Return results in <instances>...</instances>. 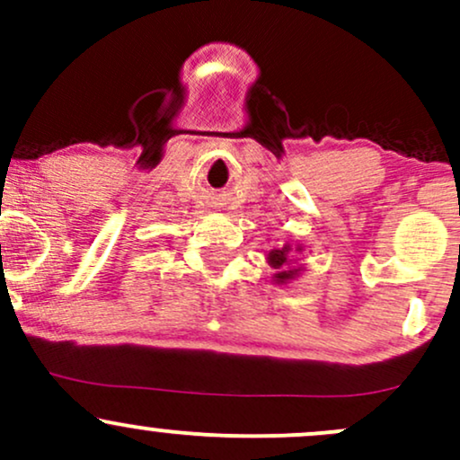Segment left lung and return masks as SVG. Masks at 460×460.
I'll list each match as a JSON object with an SVG mask.
<instances>
[{"label":"left lung","mask_w":460,"mask_h":460,"mask_svg":"<svg viewBox=\"0 0 460 460\" xmlns=\"http://www.w3.org/2000/svg\"><path fill=\"white\" fill-rule=\"evenodd\" d=\"M303 252H305L303 244H294V247H291V244L287 243V244H280V247H273L271 252L267 253L269 267L276 269V273H273V285H289V282H294L296 278L305 271L303 264H296L294 260H291L294 258V253H303Z\"/></svg>","instance_id":"left-lung-1"}]
</instances>
